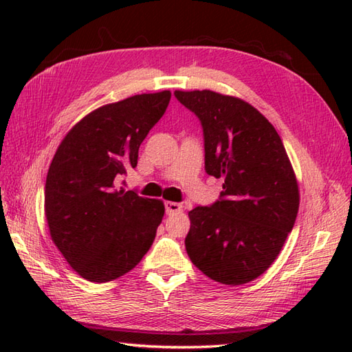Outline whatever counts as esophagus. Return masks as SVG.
I'll return each mask as SVG.
<instances>
[{"label": "esophagus", "instance_id": "esophagus-1", "mask_svg": "<svg viewBox=\"0 0 352 352\" xmlns=\"http://www.w3.org/2000/svg\"><path fill=\"white\" fill-rule=\"evenodd\" d=\"M164 208H166L168 214H174V213L182 212L183 206L178 204V203H174V201H166V203H164Z\"/></svg>", "mask_w": 352, "mask_h": 352}]
</instances>
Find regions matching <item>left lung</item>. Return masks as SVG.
Listing matches in <instances>:
<instances>
[{
  "label": "left lung",
  "instance_id": "1",
  "mask_svg": "<svg viewBox=\"0 0 352 352\" xmlns=\"http://www.w3.org/2000/svg\"><path fill=\"white\" fill-rule=\"evenodd\" d=\"M204 134L206 172L219 199L189 212L186 251L201 272L237 286L263 274L294 228L300 190L274 125L251 104L212 91H175Z\"/></svg>",
  "mask_w": 352,
  "mask_h": 352
}]
</instances>
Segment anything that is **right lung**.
<instances>
[{
  "mask_svg": "<svg viewBox=\"0 0 352 352\" xmlns=\"http://www.w3.org/2000/svg\"><path fill=\"white\" fill-rule=\"evenodd\" d=\"M170 92L142 94L107 104L66 134L45 183L52 242L80 276L107 283L130 272L151 248L164 214L160 199L116 189L139 146L159 122Z\"/></svg>",
  "mask_w": 352,
  "mask_h": 352,
  "instance_id": "right-lung-1",
  "label": "right lung"
}]
</instances>
